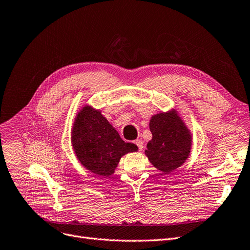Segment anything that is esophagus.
<instances>
[{"label": "esophagus", "mask_w": 250, "mask_h": 250, "mask_svg": "<svg viewBox=\"0 0 250 250\" xmlns=\"http://www.w3.org/2000/svg\"><path fill=\"white\" fill-rule=\"evenodd\" d=\"M135 144H137V146L139 147L140 151H142L143 148H144V143H143V141H142V140H137V141H135Z\"/></svg>", "instance_id": "esophagus-1"}]
</instances>
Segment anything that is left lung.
Returning a JSON list of instances; mask_svg holds the SVG:
<instances>
[{
    "label": "left lung",
    "instance_id": "8db88e82",
    "mask_svg": "<svg viewBox=\"0 0 250 250\" xmlns=\"http://www.w3.org/2000/svg\"><path fill=\"white\" fill-rule=\"evenodd\" d=\"M152 140L147 144L145 154L154 167L169 174L183 165L190 155L192 134L175 110L160 112L149 123Z\"/></svg>",
    "mask_w": 250,
    "mask_h": 250
}]
</instances>
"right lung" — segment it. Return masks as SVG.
I'll list each match as a JSON object with an SVG mask.
<instances>
[{
	"label": "right lung",
	"instance_id": "add662e5",
	"mask_svg": "<svg viewBox=\"0 0 250 250\" xmlns=\"http://www.w3.org/2000/svg\"><path fill=\"white\" fill-rule=\"evenodd\" d=\"M71 141L80 164L100 176L115 173L121 157L138 151V146L125 143L101 111L85 105L75 118Z\"/></svg>",
	"mask_w": 250,
	"mask_h": 250
}]
</instances>
